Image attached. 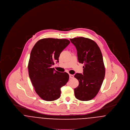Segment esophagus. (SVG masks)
<instances>
[{
  "label": "esophagus",
  "mask_w": 130,
  "mask_h": 130,
  "mask_svg": "<svg viewBox=\"0 0 130 130\" xmlns=\"http://www.w3.org/2000/svg\"><path fill=\"white\" fill-rule=\"evenodd\" d=\"M69 76H70V78H74V75L71 74H69Z\"/></svg>",
  "instance_id": "esophagus-1"
}]
</instances>
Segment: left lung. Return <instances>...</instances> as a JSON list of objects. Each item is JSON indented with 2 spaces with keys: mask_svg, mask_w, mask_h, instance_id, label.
Returning a JSON list of instances; mask_svg holds the SVG:
<instances>
[{
  "mask_svg": "<svg viewBox=\"0 0 130 130\" xmlns=\"http://www.w3.org/2000/svg\"><path fill=\"white\" fill-rule=\"evenodd\" d=\"M70 40L76 47L78 62L84 64L83 74L74 75L79 81L74 95L79 100L89 101L97 95L105 77L102 55L98 44L91 39L75 37Z\"/></svg>",
  "mask_w": 130,
  "mask_h": 130,
  "instance_id": "obj_1",
  "label": "left lung"
}]
</instances>
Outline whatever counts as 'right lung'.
I'll list each match as a JSON object with an SVG mask.
<instances>
[{"label": "right lung", "mask_w": 130, "mask_h": 130, "mask_svg": "<svg viewBox=\"0 0 130 130\" xmlns=\"http://www.w3.org/2000/svg\"><path fill=\"white\" fill-rule=\"evenodd\" d=\"M70 43L66 39L43 38L38 40L31 51L29 77L36 92L44 100L59 99L60 88L68 81V73L59 72L51 67L59 62L60 53Z\"/></svg>", "instance_id": "1"}]
</instances>
